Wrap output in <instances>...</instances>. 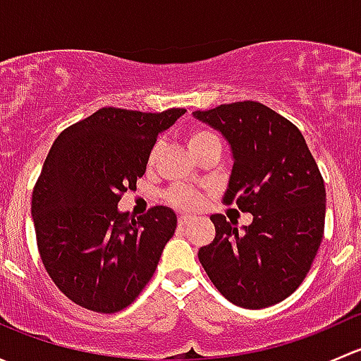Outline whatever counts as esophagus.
Instances as JSON below:
<instances>
[{"label": "esophagus", "instance_id": "1", "mask_svg": "<svg viewBox=\"0 0 361 361\" xmlns=\"http://www.w3.org/2000/svg\"><path fill=\"white\" fill-rule=\"evenodd\" d=\"M178 224H180V227H187V225L192 224V218L190 216H180L178 218Z\"/></svg>", "mask_w": 361, "mask_h": 361}]
</instances>
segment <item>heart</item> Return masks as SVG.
I'll use <instances>...</instances> for the list:
<instances>
[{"label":"heart","mask_w":361,"mask_h":361,"mask_svg":"<svg viewBox=\"0 0 361 361\" xmlns=\"http://www.w3.org/2000/svg\"><path fill=\"white\" fill-rule=\"evenodd\" d=\"M187 145H188V150L192 152L194 157L204 150H211V148L221 150L220 137H218L213 130L202 129V127L192 129L190 133L187 134ZM157 154H159V145H155V147L152 148L150 155H148V166H154L155 159H157ZM164 201L171 204L173 207H176V209L194 211L202 206V194L199 190H195V188L176 185V187H171L169 190H166V194H164Z\"/></svg>","instance_id":"1"}]
</instances>
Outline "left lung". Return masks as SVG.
Listing matches in <instances>:
<instances>
[{
    "mask_svg": "<svg viewBox=\"0 0 361 361\" xmlns=\"http://www.w3.org/2000/svg\"><path fill=\"white\" fill-rule=\"evenodd\" d=\"M194 116L220 130L234 159L225 204L253 221L213 214V243L199 250L211 283L232 304L262 309L300 286L325 231L322 173L297 126L257 101L220 104Z\"/></svg>",
    "mask_w": 361,
    "mask_h": 361,
    "instance_id": "obj_1",
    "label": "left lung"
}]
</instances>
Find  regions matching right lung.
<instances>
[{
  "label": "right lung",
  "instance_id": "1",
  "mask_svg": "<svg viewBox=\"0 0 361 361\" xmlns=\"http://www.w3.org/2000/svg\"><path fill=\"white\" fill-rule=\"evenodd\" d=\"M185 111L101 108L54 141L32 190L31 214L43 265L75 304L118 312L154 276L176 214L155 206L134 218L116 204L136 188L159 134Z\"/></svg>",
  "mask_w": 361,
  "mask_h": 361
}]
</instances>
